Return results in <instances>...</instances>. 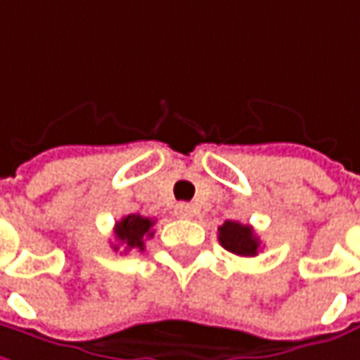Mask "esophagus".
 <instances>
[{
    "label": "esophagus",
    "instance_id": "esophagus-1",
    "mask_svg": "<svg viewBox=\"0 0 360 360\" xmlns=\"http://www.w3.org/2000/svg\"><path fill=\"white\" fill-rule=\"evenodd\" d=\"M175 214L181 216V218H191L193 216V206H189V204H177Z\"/></svg>",
    "mask_w": 360,
    "mask_h": 360
}]
</instances>
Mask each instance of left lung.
<instances>
[{"mask_svg": "<svg viewBox=\"0 0 360 360\" xmlns=\"http://www.w3.org/2000/svg\"><path fill=\"white\" fill-rule=\"evenodd\" d=\"M218 241L226 251L243 257H253L259 251V239L255 237L253 229L235 220H226L218 229Z\"/></svg>", "mask_w": 360, "mask_h": 360, "instance_id": "left-lung-1", "label": "left lung"}]
</instances>
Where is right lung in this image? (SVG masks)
Listing matches in <instances>:
<instances>
[{
    "label": "right lung",
    "mask_w": 360,
    "mask_h": 360,
    "mask_svg": "<svg viewBox=\"0 0 360 360\" xmlns=\"http://www.w3.org/2000/svg\"><path fill=\"white\" fill-rule=\"evenodd\" d=\"M152 226H154V220L146 216H140V214L123 216L113 229L115 239H117L113 249L117 251L119 247H123L125 251L129 249L144 251V241L148 237H152Z\"/></svg>",
    "instance_id": "right-lung-1"
}]
</instances>
